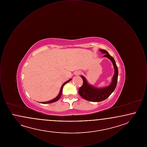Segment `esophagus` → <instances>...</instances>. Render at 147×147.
I'll use <instances>...</instances> for the list:
<instances>
[{
  "instance_id": "obj_1",
  "label": "esophagus",
  "mask_w": 147,
  "mask_h": 147,
  "mask_svg": "<svg viewBox=\"0 0 147 147\" xmlns=\"http://www.w3.org/2000/svg\"><path fill=\"white\" fill-rule=\"evenodd\" d=\"M81 74V72L80 71H77L76 73V76H78V75H79V74Z\"/></svg>"
}]
</instances>
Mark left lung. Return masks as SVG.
Listing matches in <instances>:
<instances>
[{"instance_id":"left-lung-1","label":"left lung","mask_w":147,"mask_h":147,"mask_svg":"<svg viewBox=\"0 0 147 147\" xmlns=\"http://www.w3.org/2000/svg\"><path fill=\"white\" fill-rule=\"evenodd\" d=\"M99 51L102 53L105 54L103 57L109 58L112 62L114 68V74L112 77L111 84L101 88H98L89 84L84 76H82L80 77L83 79V84L79 88L78 92L83 98L92 102H100L108 98L115 89L118 79V68L114 58L109 55L107 51L104 49H99Z\"/></svg>"}]
</instances>
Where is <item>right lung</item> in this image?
<instances>
[{
    "mask_svg": "<svg viewBox=\"0 0 147 147\" xmlns=\"http://www.w3.org/2000/svg\"><path fill=\"white\" fill-rule=\"evenodd\" d=\"M71 80V79H69L68 80H67V82H64V83H63V85H62V86H61V90H60V91H59V93L58 94V95L56 96V98H54L53 99H52V100H49V101L41 102H40V103H41V104H51V103H53V102H56L57 101H58V100H59V98H61V95H62V90H63V88L64 85H65L67 83H68L69 82H70Z\"/></svg>",
    "mask_w": 147,
    "mask_h": 147,
    "instance_id": "add662e5",
    "label": "right lung"
}]
</instances>
